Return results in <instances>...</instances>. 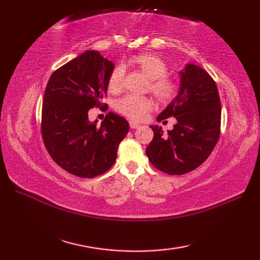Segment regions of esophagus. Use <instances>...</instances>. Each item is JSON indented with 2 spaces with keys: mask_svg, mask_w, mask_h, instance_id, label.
<instances>
[{
  "mask_svg": "<svg viewBox=\"0 0 260 260\" xmlns=\"http://www.w3.org/2000/svg\"><path fill=\"white\" fill-rule=\"evenodd\" d=\"M129 126H131V128L136 129V128H140L141 125L139 123H136V121H134V120H131L129 121Z\"/></svg>",
  "mask_w": 260,
  "mask_h": 260,
  "instance_id": "34e87169",
  "label": "esophagus"
}]
</instances>
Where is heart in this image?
Masks as SVG:
<instances>
[{
  "label": "heart",
  "mask_w": 260,
  "mask_h": 260,
  "mask_svg": "<svg viewBox=\"0 0 260 260\" xmlns=\"http://www.w3.org/2000/svg\"><path fill=\"white\" fill-rule=\"evenodd\" d=\"M128 63L141 70L150 79V90L161 103L171 102L178 92V85L170 78L168 66L161 58L152 53H141L128 59ZM124 68L121 66L115 67L108 78V89L117 93L123 88ZM116 109L121 115L131 119L142 120L153 108V101L146 96L126 95L116 103Z\"/></svg>",
  "instance_id": "1"
}]
</instances>
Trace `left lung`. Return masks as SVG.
Segmentation results:
<instances>
[{
    "mask_svg": "<svg viewBox=\"0 0 260 260\" xmlns=\"http://www.w3.org/2000/svg\"><path fill=\"white\" fill-rule=\"evenodd\" d=\"M176 97L157 116V120L175 117L172 131L151 126L154 137L146 155L157 170L182 175L206 161L217 144L221 123V104L212 77L197 64L187 63L180 71Z\"/></svg>",
    "mask_w": 260,
    "mask_h": 260,
    "instance_id": "left-lung-1",
    "label": "left lung"
}]
</instances>
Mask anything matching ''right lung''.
I'll use <instances>...</instances> for the list:
<instances>
[{
	"mask_svg": "<svg viewBox=\"0 0 260 260\" xmlns=\"http://www.w3.org/2000/svg\"><path fill=\"white\" fill-rule=\"evenodd\" d=\"M113 70L112 61L87 50L54 71L46 87L43 143L60 168L79 178H95L112 168L128 133L127 120L112 112L101 126L88 119L89 109L103 106Z\"/></svg>",
	"mask_w": 260,
	"mask_h": 260,
	"instance_id": "1",
	"label": "right lung"
}]
</instances>
